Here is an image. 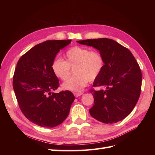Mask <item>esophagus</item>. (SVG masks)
I'll return each mask as SVG.
<instances>
[{"label":"esophagus","mask_w":155,"mask_h":155,"mask_svg":"<svg viewBox=\"0 0 155 155\" xmlns=\"http://www.w3.org/2000/svg\"><path fill=\"white\" fill-rule=\"evenodd\" d=\"M83 94V93H74V95L75 96V97H78L81 96Z\"/></svg>","instance_id":"obj_1"}]
</instances>
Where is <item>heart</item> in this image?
Here are the masks:
<instances>
[{
    "label": "heart",
    "instance_id": "1",
    "mask_svg": "<svg viewBox=\"0 0 155 155\" xmlns=\"http://www.w3.org/2000/svg\"><path fill=\"white\" fill-rule=\"evenodd\" d=\"M64 61L56 58L52 61L51 69L56 77L66 80L71 74V68H74L75 76L68 78L63 84V89L79 93L101 74L104 68V58L100 52L74 46L64 54Z\"/></svg>",
    "mask_w": 155,
    "mask_h": 155
}]
</instances>
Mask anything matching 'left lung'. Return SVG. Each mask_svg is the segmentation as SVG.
I'll list each match as a JSON object with an SVG mask.
<instances>
[{
	"label": "left lung",
	"mask_w": 155,
	"mask_h": 155,
	"mask_svg": "<svg viewBox=\"0 0 155 155\" xmlns=\"http://www.w3.org/2000/svg\"><path fill=\"white\" fill-rule=\"evenodd\" d=\"M99 51L104 58V68L94 81V87L104 89L90 92L94 104L91 115L103 123L120 121L129 114L139 100L142 73L131 52L117 42L106 38L77 41Z\"/></svg>",
	"instance_id": "obj_1"
}]
</instances>
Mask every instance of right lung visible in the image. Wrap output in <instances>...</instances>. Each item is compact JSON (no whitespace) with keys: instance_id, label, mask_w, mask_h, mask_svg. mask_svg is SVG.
I'll list each match as a JSON object with an SVG mask.
<instances>
[{"instance_id":"obj_1","label":"right lung","mask_w":155,"mask_h":155,"mask_svg":"<svg viewBox=\"0 0 155 155\" xmlns=\"http://www.w3.org/2000/svg\"><path fill=\"white\" fill-rule=\"evenodd\" d=\"M71 42L49 40L35 45L20 58L15 68L12 84L19 107L27 119L40 127L61 124L75 98L69 91L53 93L59 81L51 69L56 55Z\"/></svg>"}]
</instances>
